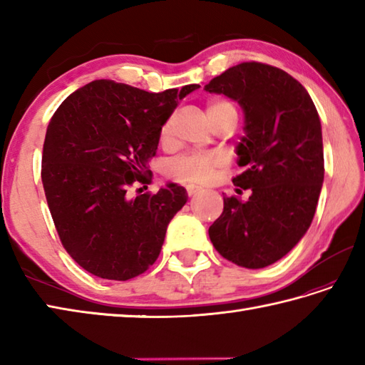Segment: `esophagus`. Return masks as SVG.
I'll list each match as a JSON object with an SVG mask.
<instances>
[{
    "instance_id": "34e87169",
    "label": "esophagus",
    "mask_w": 365,
    "mask_h": 365,
    "mask_svg": "<svg viewBox=\"0 0 365 365\" xmlns=\"http://www.w3.org/2000/svg\"><path fill=\"white\" fill-rule=\"evenodd\" d=\"M200 191H202V188H200V187H192V185L187 187V195L188 196H195V195H197V192H200Z\"/></svg>"
}]
</instances>
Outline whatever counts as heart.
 Instances as JSON below:
<instances>
[{
    "mask_svg": "<svg viewBox=\"0 0 365 365\" xmlns=\"http://www.w3.org/2000/svg\"><path fill=\"white\" fill-rule=\"evenodd\" d=\"M222 108H234L226 100H213L208 103L207 113L212 114ZM173 133L170 119L163 122L160 128V141L168 143ZM227 165V160L221 153H185L168 163L166 174L180 183H207L218 173V169Z\"/></svg>",
    "mask_w": 365,
    "mask_h": 365,
    "instance_id": "1",
    "label": "heart"
}]
</instances>
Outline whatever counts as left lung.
Wrapping results in <instances>:
<instances>
[{
	"mask_svg": "<svg viewBox=\"0 0 365 365\" xmlns=\"http://www.w3.org/2000/svg\"><path fill=\"white\" fill-rule=\"evenodd\" d=\"M242 105L245 133L234 185L246 202L224 197L210 229L215 250L238 267L257 269L282 259L314 220L324 177L322 123L304 86L281 68L242 63L205 86Z\"/></svg>",
	"mask_w": 365,
	"mask_h": 365,
	"instance_id": "8db88e82",
	"label": "left lung"
}]
</instances>
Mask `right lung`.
Segmentation results:
<instances>
[{"label": "right lung", "mask_w": 365, "mask_h": 365, "mask_svg": "<svg viewBox=\"0 0 365 365\" xmlns=\"http://www.w3.org/2000/svg\"><path fill=\"white\" fill-rule=\"evenodd\" d=\"M199 88L147 92L96 80L68 96L46 128L42 183L54 227L68 255L91 274L128 281L158 259L166 229L187 202L170 183L143 192L160 128ZM141 186L140 195L128 191Z\"/></svg>", "instance_id": "add662e5"}]
</instances>
